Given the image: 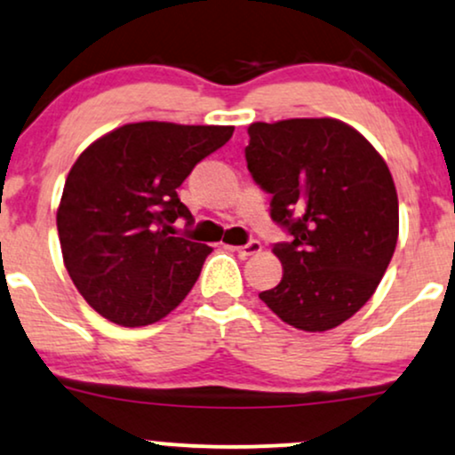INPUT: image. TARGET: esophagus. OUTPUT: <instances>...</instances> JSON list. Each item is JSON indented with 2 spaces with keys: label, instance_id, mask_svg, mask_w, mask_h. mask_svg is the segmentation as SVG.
Listing matches in <instances>:
<instances>
[{
  "label": "esophagus",
  "instance_id": "esophagus-1",
  "mask_svg": "<svg viewBox=\"0 0 455 455\" xmlns=\"http://www.w3.org/2000/svg\"><path fill=\"white\" fill-rule=\"evenodd\" d=\"M234 251L240 255V258H251V255H258L261 251L259 240H251V243L243 244V247H234Z\"/></svg>",
  "mask_w": 455,
  "mask_h": 455
}]
</instances>
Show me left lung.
Wrapping results in <instances>:
<instances>
[{
    "mask_svg": "<svg viewBox=\"0 0 455 455\" xmlns=\"http://www.w3.org/2000/svg\"><path fill=\"white\" fill-rule=\"evenodd\" d=\"M247 132L249 172L291 234L272 249L281 283L259 298L293 328L332 330L371 300L396 249L398 194L386 159L330 116L258 121Z\"/></svg>",
    "mask_w": 455,
    "mask_h": 455,
    "instance_id": "left-lung-1",
    "label": "left lung"
}]
</instances>
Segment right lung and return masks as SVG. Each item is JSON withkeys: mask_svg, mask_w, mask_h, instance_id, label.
<instances>
[{"mask_svg": "<svg viewBox=\"0 0 455 455\" xmlns=\"http://www.w3.org/2000/svg\"><path fill=\"white\" fill-rule=\"evenodd\" d=\"M232 133V125L127 123L80 153L57 229L69 279L95 313L138 328L185 300L212 249L174 236L176 219L194 221L176 189Z\"/></svg>", "mask_w": 455, "mask_h": 455, "instance_id": "1", "label": "right lung"}]
</instances>
